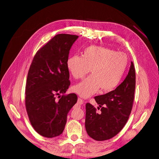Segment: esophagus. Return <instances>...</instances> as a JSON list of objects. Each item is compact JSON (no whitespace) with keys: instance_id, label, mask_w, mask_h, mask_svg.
Segmentation results:
<instances>
[{"instance_id":"esophagus-1","label":"esophagus","mask_w":159,"mask_h":159,"mask_svg":"<svg viewBox=\"0 0 159 159\" xmlns=\"http://www.w3.org/2000/svg\"><path fill=\"white\" fill-rule=\"evenodd\" d=\"M84 103V101L81 99V98H78V100H77V104L79 105H81Z\"/></svg>"}]
</instances>
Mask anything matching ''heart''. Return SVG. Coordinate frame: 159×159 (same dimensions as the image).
Wrapping results in <instances>:
<instances>
[{
    "mask_svg": "<svg viewBox=\"0 0 159 159\" xmlns=\"http://www.w3.org/2000/svg\"><path fill=\"white\" fill-rule=\"evenodd\" d=\"M128 63L127 55L104 47L91 46L86 48L81 56L70 57L66 66L74 78H82L88 72L91 75L73 87V91L87 98L101 89L110 92L119 84Z\"/></svg>",
    "mask_w": 159,
    "mask_h": 159,
    "instance_id": "1",
    "label": "heart"
}]
</instances>
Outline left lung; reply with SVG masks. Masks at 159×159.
Wrapping results in <instances>:
<instances>
[{"label":"left lung","mask_w":159,"mask_h":159,"mask_svg":"<svg viewBox=\"0 0 159 159\" xmlns=\"http://www.w3.org/2000/svg\"><path fill=\"white\" fill-rule=\"evenodd\" d=\"M136 87V73L131 62L124 80L113 91L94 97L101 113L90 103L85 105V127L88 135L96 141L117 135L126 124L131 112Z\"/></svg>","instance_id":"obj_1"}]
</instances>
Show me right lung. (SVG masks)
Returning <instances> with one entry per match:
<instances>
[{"label":"right lung","mask_w":159,"mask_h":159,"mask_svg":"<svg viewBox=\"0 0 159 159\" xmlns=\"http://www.w3.org/2000/svg\"><path fill=\"white\" fill-rule=\"evenodd\" d=\"M79 36L57 34L35 54L28 71L25 105L28 118L41 136L51 138L62 134L67 114L77 102L75 93L64 95L68 89L66 66L70 50ZM60 93H63L61 97ZM59 95L60 99H56Z\"/></svg>","instance_id":"right-lung-1"}]
</instances>
